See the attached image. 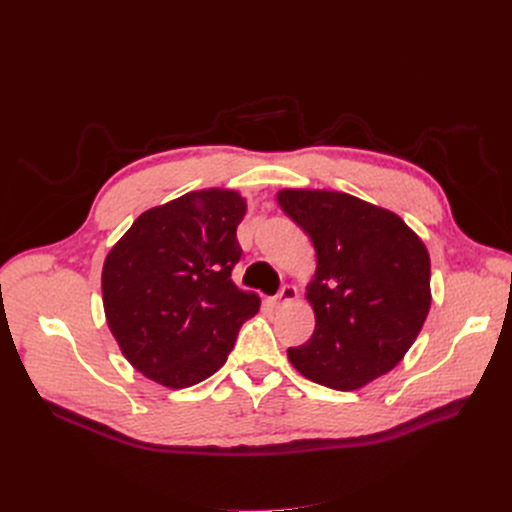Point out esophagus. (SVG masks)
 I'll use <instances>...</instances> for the list:
<instances>
[{
    "label": "esophagus",
    "instance_id": "34e87169",
    "mask_svg": "<svg viewBox=\"0 0 512 512\" xmlns=\"http://www.w3.org/2000/svg\"><path fill=\"white\" fill-rule=\"evenodd\" d=\"M297 297H299V290L297 288H294V286H282L280 292L274 297V305L276 307H284L288 303L297 301Z\"/></svg>",
    "mask_w": 512,
    "mask_h": 512
}]
</instances>
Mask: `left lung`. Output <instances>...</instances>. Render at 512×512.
<instances>
[{"mask_svg":"<svg viewBox=\"0 0 512 512\" xmlns=\"http://www.w3.org/2000/svg\"><path fill=\"white\" fill-rule=\"evenodd\" d=\"M282 211L311 238L313 336L288 359L307 380L351 392L388 373L432 305L429 253L400 215L338 191L282 188Z\"/></svg>","mask_w":512,"mask_h":512,"instance_id":"obj_1","label":"left lung"}]
</instances>
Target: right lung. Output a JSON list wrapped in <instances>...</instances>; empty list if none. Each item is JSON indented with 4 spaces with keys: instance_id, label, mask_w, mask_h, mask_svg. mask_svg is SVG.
I'll list each match as a JSON object with an SVG mask.
<instances>
[{
    "instance_id": "obj_1",
    "label": "right lung",
    "mask_w": 512,
    "mask_h": 512,
    "mask_svg": "<svg viewBox=\"0 0 512 512\" xmlns=\"http://www.w3.org/2000/svg\"><path fill=\"white\" fill-rule=\"evenodd\" d=\"M245 213L238 191L203 188L143 211L107 253V326L145 378L172 390L207 380L259 311L257 294L232 282Z\"/></svg>"
}]
</instances>
